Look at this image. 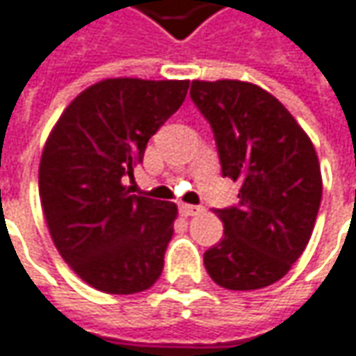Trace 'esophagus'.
<instances>
[{"instance_id": "obj_1", "label": "esophagus", "mask_w": 356, "mask_h": 356, "mask_svg": "<svg viewBox=\"0 0 356 356\" xmlns=\"http://www.w3.org/2000/svg\"><path fill=\"white\" fill-rule=\"evenodd\" d=\"M203 211V207H199V205H181L179 207V213L183 216V218H191V216H197Z\"/></svg>"}]
</instances>
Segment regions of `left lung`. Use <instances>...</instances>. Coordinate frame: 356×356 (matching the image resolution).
<instances>
[{
	"instance_id": "8db88e82",
	"label": "left lung",
	"mask_w": 356,
	"mask_h": 356,
	"mask_svg": "<svg viewBox=\"0 0 356 356\" xmlns=\"http://www.w3.org/2000/svg\"><path fill=\"white\" fill-rule=\"evenodd\" d=\"M191 100L211 124L223 177L240 181V203L216 209L223 238L203 254L227 290L278 282L302 256L323 197L312 140L278 98L240 80L191 82Z\"/></svg>"
}]
</instances>
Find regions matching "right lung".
Listing matches in <instances>:
<instances>
[{"mask_svg":"<svg viewBox=\"0 0 356 356\" xmlns=\"http://www.w3.org/2000/svg\"><path fill=\"white\" fill-rule=\"evenodd\" d=\"M187 88V80L96 82L68 104L46 140L40 199L54 245L100 292H143L163 272L177 205L129 195L124 179Z\"/></svg>","mask_w":356,"mask_h":356,"instance_id":"1","label":"right lung"}]
</instances>
